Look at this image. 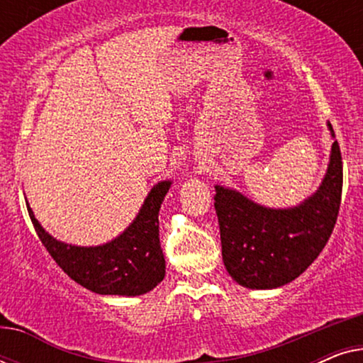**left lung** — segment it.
Masks as SVG:
<instances>
[{"label": "left lung", "mask_w": 363, "mask_h": 363, "mask_svg": "<svg viewBox=\"0 0 363 363\" xmlns=\"http://www.w3.org/2000/svg\"><path fill=\"white\" fill-rule=\"evenodd\" d=\"M329 128L335 138L330 123ZM340 200L342 155L337 140L320 188L296 208L271 210L235 190L216 186L215 210L226 271L250 289H274L294 281L329 241Z\"/></svg>", "instance_id": "left-lung-1"}]
</instances>
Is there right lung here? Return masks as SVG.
Returning a JSON list of instances; mask_svg holds the SVG:
<instances>
[{"mask_svg":"<svg viewBox=\"0 0 363 363\" xmlns=\"http://www.w3.org/2000/svg\"><path fill=\"white\" fill-rule=\"evenodd\" d=\"M170 185V182H162L153 186L135 221L102 246L82 247L54 240L43 230L29 206L28 213L44 247L72 281L97 294L140 296L165 277L158 211Z\"/></svg>","mask_w":363,"mask_h":363,"instance_id":"right-lung-1","label":"right lung"}]
</instances>
